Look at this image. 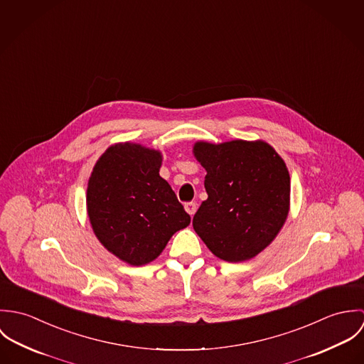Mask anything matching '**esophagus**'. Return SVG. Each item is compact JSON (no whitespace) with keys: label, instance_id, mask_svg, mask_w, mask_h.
<instances>
[{"label":"esophagus","instance_id":"esophagus-1","mask_svg":"<svg viewBox=\"0 0 364 364\" xmlns=\"http://www.w3.org/2000/svg\"><path fill=\"white\" fill-rule=\"evenodd\" d=\"M185 210H186L191 215H193V214L196 213V210H198V205H196L195 202H188V203H185Z\"/></svg>","mask_w":364,"mask_h":364}]
</instances>
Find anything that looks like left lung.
<instances>
[{
    "label": "left lung",
    "mask_w": 364,
    "mask_h": 364,
    "mask_svg": "<svg viewBox=\"0 0 364 364\" xmlns=\"http://www.w3.org/2000/svg\"><path fill=\"white\" fill-rule=\"evenodd\" d=\"M193 154L208 172V199L193 217L195 231L220 259L257 257L289 214L290 175L284 161L262 140L198 141Z\"/></svg>",
    "instance_id": "1"
}]
</instances>
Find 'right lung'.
<instances>
[{
  "label": "right lung",
  "instance_id": "add662e5",
  "mask_svg": "<svg viewBox=\"0 0 364 364\" xmlns=\"http://www.w3.org/2000/svg\"><path fill=\"white\" fill-rule=\"evenodd\" d=\"M159 151L134 143L110 146L88 181L87 211L105 248L119 259L143 266L159 257L191 215L159 176Z\"/></svg>",
  "mask_w": 364,
  "mask_h": 364
}]
</instances>
